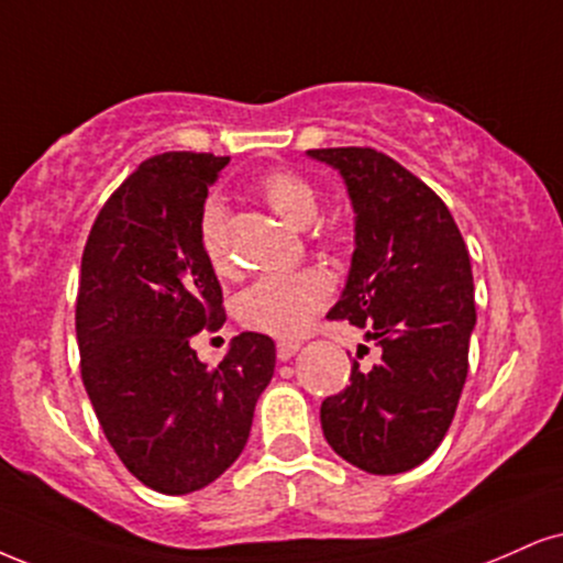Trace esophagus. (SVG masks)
<instances>
[{
    "instance_id": "esophagus-1",
    "label": "esophagus",
    "mask_w": 563,
    "mask_h": 563,
    "mask_svg": "<svg viewBox=\"0 0 563 563\" xmlns=\"http://www.w3.org/2000/svg\"><path fill=\"white\" fill-rule=\"evenodd\" d=\"M297 350H300V342H287V339L276 342V357H279L282 363L292 360L297 355Z\"/></svg>"
}]
</instances>
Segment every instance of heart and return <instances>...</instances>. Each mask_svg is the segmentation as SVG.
<instances>
[{"instance_id": "obj_1", "label": "heart", "mask_w": 563, "mask_h": 563, "mask_svg": "<svg viewBox=\"0 0 563 563\" xmlns=\"http://www.w3.org/2000/svg\"><path fill=\"white\" fill-rule=\"evenodd\" d=\"M261 196L289 227L305 229L318 217V190L295 172H274L263 179ZM200 245L219 274H227L229 261L224 250V208L219 200H208L200 217ZM331 292V279L318 268L268 274L253 282L238 297V318L247 329L271 336H300L313 321Z\"/></svg>"}]
</instances>
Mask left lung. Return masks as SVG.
Here are the masks:
<instances>
[{
  "label": "left lung",
  "instance_id": "left-lung-1",
  "mask_svg": "<svg viewBox=\"0 0 563 563\" xmlns=\"http://www.w3.org/2000/svg\"><path fill=\"white\" fill-rule=\"evenodd\" d=\"M308 158L339 172L355 211V253L329 316L363 329L380 352L371 367L355 360L350 386L323 401V435L365 473H407L439 449L467 378L470 253L443 200L394 158L373 148Z\"/></svg>",
  "mask_w": 563,
  "mask_h": 563
}]
</instances>
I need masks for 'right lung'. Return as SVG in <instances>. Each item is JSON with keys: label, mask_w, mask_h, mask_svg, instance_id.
Segmentation results:
<instances>
[{"label": "right lung", "mask_w": 563, "mask_h": 563, "mask_svg": "<svg viewBox=\"0 0 563 563\" xmlns=\"http://www.w3.org/2000/svg\"><path fill=\"white\" fill-rule=\"evenodd\" d=\"M229 156L162 154L137 166L90 229L75 331L103 435L148 488H206L245 449L255 401L276 365L274 339L234 336L208 367L190 342L224 323L200 245L208 187Z\"/></svg>", "instance_id": "obj_1"}]
</instances>
